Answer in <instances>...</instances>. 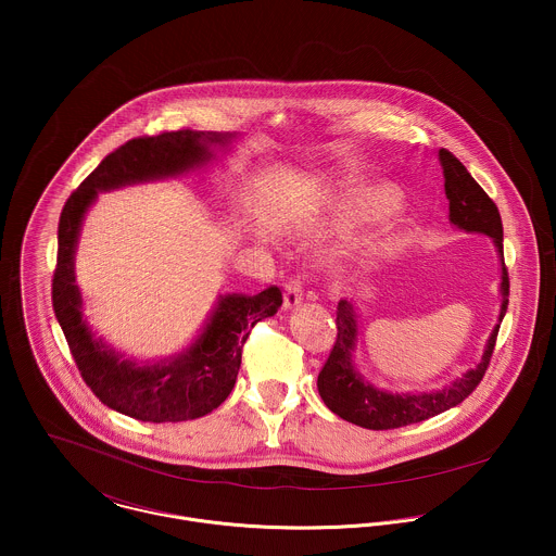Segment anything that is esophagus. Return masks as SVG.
<instances>
[{
	"label": "esophagus",
	"mask_w": 556,
	"mask_h": 556,
	"mask_svg": "<svg viewBox=\"0 0 556 556\" xmlns=\"http://www.w3.org/2000/svg\"><path fill=\"white\" fill-rule=\"evenodd\" d=\"M304 295V276H291L285 285V308H295L300 306Z\"/></svg>",
	"instance_id": "34e87169"
}]
</instances>
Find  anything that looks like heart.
<instances>
[{"label": "heart", "instance_id": "b5f03b06", "mask_svg": "<svg viewBox=\"0 0 556 556\" xmlns=\"http://www.w3.org/2000/svg\"><path fill=\"white\" fill-rule=\"evenodd\" d=\"M396 194L386 188H362L355 192L349 210L359 223H372L396 210Z\"/></svg>", "mask_w": 556, "mask_h": 556}]
</instances>
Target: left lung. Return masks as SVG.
I'll return each instance as SVG.
<instances>
[{
  "label": "left lung",
  "instance_id": "obj_1",
  "mask_svg": "<svg viewBox=\"0 0 556 556\" xmlns=\"http://www.w3.org/2000/svg\"><path fill=\"white\" fill-rule=\"evenodd\" d=\"M439 160L445 175V194L450 199V220L458 229L476 231L494 239L496 250L501 254L503 304L498 320H503L509 304V276L503 258V223L498 207L471 177L467 166L450 150H439ZM498 327L501 325L494 327L477 368L469 370L463 379H456L445 390L432 394H388L364 383L351 364V353L357 340V318L353 313V306L346 300H342L336 308V342L318 372V394L327 404V408L333 410L338 417L368 430H394L424 421L460 404L465 397L476 392L490 366Z\"/></svg>",
  "mask_w": 556,
  "mask_h": 556
}]
</instances>
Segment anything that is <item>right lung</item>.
Returning <instances> with one entry per match:
<instances>
[{
	"mask_svg": "<svg viewBox=\"0 0 556 556\" xmlns=\"http://www.w3.org/2000/svg\"><path fill=\"white\" fill-rule=\"evenodd\" d=\"M227 141V135L190 128L130 139L83 179L60 216L51 291L55 317L85 386L109 408L141 421H186L218 408L236 386L243 342L258 320L276 315L282 293L271 285L252 298L225 295L205 331L184 355L164 364L137 366L96 340L80 317V293L75 285L80 220L100 190L179 175L212 159V143L225 146Z\"/></svg>",
	"mask_w": 556,
	"mask_h": 556,
	"instance_id": "obj_1",
	"label": "right lung"
}]
</instances>
